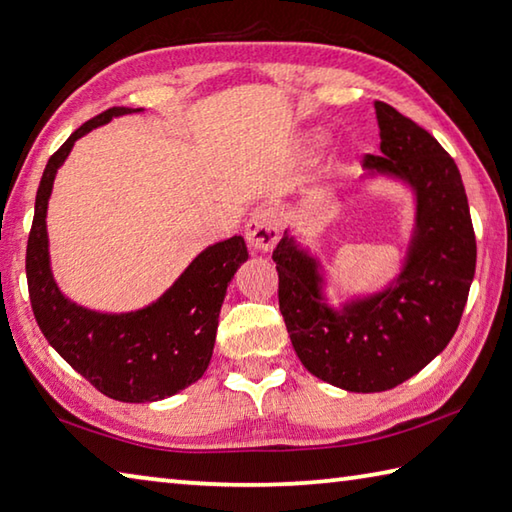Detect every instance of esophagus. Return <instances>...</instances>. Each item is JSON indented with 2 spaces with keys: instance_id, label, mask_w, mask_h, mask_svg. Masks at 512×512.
I'll use <instances>...</instances> for the list:
<instances>
[{
  "instance_id": "34e87169",
  "label": "esophagus",
  "mask_w": 512,
  "mask_h": 512,
  "mask_svg": "<svg viewBox=\"0 0 512 512\" xmlns=\"http://www.w3.org/2000/svg\"><path fill=\"white\" fill-rule=\"evenodd\" d=\"M245 236L256 252H269L281 238V220H278L276 209L258 207L247 220Z\"/></svg>"
}]
</instances>
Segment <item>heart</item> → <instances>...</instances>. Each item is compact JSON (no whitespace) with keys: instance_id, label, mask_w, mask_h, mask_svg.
<instances>
[{"instance_id":"heart-1","label":"heart","mask_w":512,"mask_h":512,"mask_svg":"<svg viewBox=\"0 0 512 512\" xmlns=\"http://www.w3.org/2000/svg\"><path fill=\"white\" fill-rule=\"evenodd\" d=\"M323 147H325L323 136H314V138H310V142H307V151H310V153H321Z\"/></svg>"}]
</instances>
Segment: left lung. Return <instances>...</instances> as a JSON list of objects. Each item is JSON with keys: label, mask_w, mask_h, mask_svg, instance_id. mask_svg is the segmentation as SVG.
I'll use <instances>...</instances> for the list:
<instances>
[{"label": "left lung", "mask_w": 512, "mask_h": 512, "mask_svg": "<svg viewBox=\"0 0 512 512\" xmlns=\"http://www.w3.org/2000/svg\"><path fill=\"white\" fill-rule=\"evenodd\" d=\"M381 156L370 176L401 180L414 194V227L401 274L390 287L339 310L323 296L321 263L281 238L274 249L278 305L296 356L318 379L347 392L397 388L435 359L457 332L477 243L461 173L446 149L385 102H374Z\"/></svg>", "instance_id": "obj_1"}]
</instances>
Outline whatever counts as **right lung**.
Here are the masks:
<instances>
[{"label": "right lung", "mask_w": 512, "mask_h": 512, "mask_svg": "<svg viewBox=\"0 0 512 512\" xmlns=\"http://www.w3.org/2000/svg\"><path fill=\"white\" fill-rule=\"evenodd\" d=\"M138 111L142 109H106L73 131L48 158L26 245L28 296L46 341L102 394L124 403L167 399L205 374L227 285L249 256L243 236L209 245L156 303L136 312L102 314L69 301L60 292L51 272L46 234L55 173L69 158L75 140L118 115Z\"/></svg>", "instance_id": "obj_1"}]
</instances>
